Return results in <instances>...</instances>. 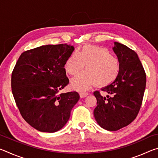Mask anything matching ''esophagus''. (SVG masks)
<instances>
[{"instance_id": "obj_1", "label": "esophagus", "mask_w": 158, "mask_h": 158, "mask_svg": "<svg viewBox=\"0 0 158 158\" xmlns=\"http://www.w3.org/2000/svg\"><path fill=\"white\" fill-rule=\"evenodd\" d=\"M79 95H80V97L82 98L86 97V96L89 95V93H86V92H81V93H79Z\"/></svg>"}]
</instances>
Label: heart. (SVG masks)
Listing matches in <instances>:
<instances>
[{"instance_id":"1","label":"heart","mask_w":158,"mask_h":158,"mask_svg":"<svg viewBox=\"0 0 158 158\" xmlns=\"http://www.w3.org/2000/svg\"><path fill=\"white\" fill-rule=\"evenodd\" d=\"M72 81L74 89L83 91L93 85L103 87L113 82L119 73L118 62L105 48L85 45L79 53L73 52L65 63L67 73L75 76Z\"/></svg>"}]
</instances>
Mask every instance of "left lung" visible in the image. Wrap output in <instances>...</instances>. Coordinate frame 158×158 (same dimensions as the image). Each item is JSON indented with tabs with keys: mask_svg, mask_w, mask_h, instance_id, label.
I'll return each instance as SVG.
<instances>
[{
	"mask_svg": "<svg viewBox=\"0 0 158 158\" xmlns=\"http://www.w3.org/2000/svg\"><path fill=\"white\" fill-rule=\"evenodd\" d=\"M119 62V73L115 81L93 93L97 99L95 118L101 127L116 131L136 118L142 104L146 75L137 53L125 45L115 42L113 47Z\"/></svg>",
	"mask_w": 158,
	"mask_h": 158,
	"instance_id": "left-lung-1",
	"label": "left lung"
}]
</instances>
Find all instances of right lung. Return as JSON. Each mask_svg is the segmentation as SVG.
Wrapping results in <instances>:
<instances>
[{
    "label": "right lung",
    "mask_w": 158,
    "mask_h": 158,
    "mask_svg": "<svg viewBox=\"0 0 158 158\" xmlns=\"http://www.w3.org/2000/svg\"><path fill=\"white\" fill-rule=\"evenodd\" d=\"M74 49L60 44L26 51L13 69L11 86L16 105L23 118L40 132L60 130L79 100L76 91L60 93L69 84L64 66Z\"/></svg>",
    "instance_id": "1"
}]
</instances>
